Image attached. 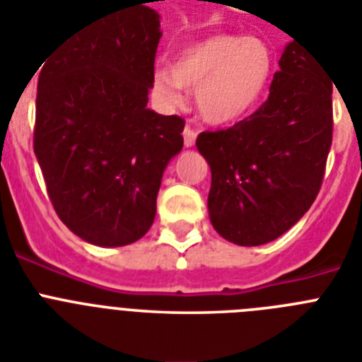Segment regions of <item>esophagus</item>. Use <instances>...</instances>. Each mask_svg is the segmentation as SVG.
Returning a JSON list of instances; mask_svg holds the SVG:
<instances>
[{"label":"esophagus","instance_id":"obj_1","mask_svg":"<svg viewBox=\"0 0 362 362\" xmlns=\"http://www.w3.org/2000/svg\"><path fill=\"white\" fill-rule=\"evenodd\" d=\"M196 136H198V132L192 129L190 125L185 127V131H183V140H185V147H192L196 144Z\"/></svg>","mask_w":362,"mask_h":362}]
</instances>
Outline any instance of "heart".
<instances>
[{
	"instance_id": "heart-1",
	"label": "heart",
	"mask_w": 362,
	"mask_h": 362,
	"mask_svg": "<svg viewBox=\"0 0 362 362\" xmlns=\"http://www.w3.org/2000/svg\"><path fill=\"white\" fill-rule=\"evenodd\" d=\"M271 72L273 56L262 40L216 33L181 48L172 66H157L153 89L168 104H179L183 89H194L199 117L228 125L256 106Z\"/></svg>"
}]
</instances>
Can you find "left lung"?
I'll use <instances>...</instances> for the list:
<instances>
[{
  "mask_svg": "<svg viewBox=\"0 0 362 362\" xmlns=\"http://www.w3.org/2000/svg\"><path fill=\"white\" fill-rule=\"evenodd\" d=\"M279 65L252 115L196 140L211 168V224L241 247L274 241L310 209L331 149L332 82L296 40Z\"/></svg>",
  "mask_w": 362,
  "mask_h": 362,
  "instance_id": "obj_1",
  "label": "left lung"
}]
</instances>
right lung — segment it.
Returning a JSON list of instances; mask_svg holds the SVG:
<instances>
[{"label":"right lung","mask_w":362,"mask_h":362,"mask_svg":"<svg viewBox=\"0 0 362 362\" xmlns=\"http://www.w3.org/2000/svg\"><path fill=\"white\" fill-rule=\"evenodd\" d=\"M160 16L138 0L99 11L39 63L33 149L57 216L97 247L146 235L185 121L147 108ZM35 71V72H37Z\"/></svg>","instance_id":"right-lung-1"}]
</instances>
